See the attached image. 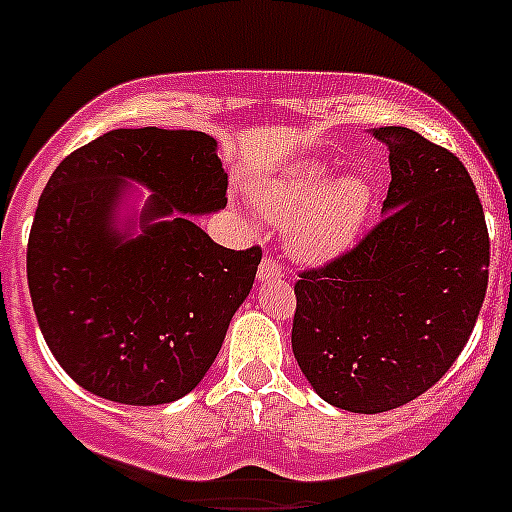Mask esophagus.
Segmentation results:
<instances>
[{
  "mask_svg": "<svg viewBox=\"0 0 512 512\" xmlns=\"http://www.w3.org/2000/svg\"><path fill=\"white\" fill-rule=\"evenodd\" d=\"M282 266H279L277 259H271V256H266L264 261H261L259 266V282L266 284V282H277V279H282Z\"/></svg>",
  "mask_w": 512,
  "mask_h": 512,
  "instance_id": "esophagus-1",
  "label": "esophagus"
}]
</instances>
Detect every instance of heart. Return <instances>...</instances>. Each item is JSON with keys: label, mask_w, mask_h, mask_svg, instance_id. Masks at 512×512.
I'll return each instance as SVG.
<instances>
[{"label": "heart", "mask_w": 512, "mask_h": 512, "mask_svg": "<svg viewBox=\"0 0 512 512\" xmlns=\"http://www.w3.org/2000/svg\"><path fill=\"white\" fill-rule=\"evenodd\" d=\"M274 223L289 225L287 246L297 261L328 264L354 246L372 210V189L361 176H333L318 161L292 166L256 194Z\"/></svg>", "instance_id": "1"}]
</instances>
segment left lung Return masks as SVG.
Wrapping results in <instances>:
<instances>
[{"label": "left lung", "mask_w": 512, "mask_h": 512, "mask_svg": "<svg viewBox=\"0 0 512 512\" xmlns=\"http://www.w3.org/2000/svg\"><path fill=\"white\" fill-rule=\"evenodd\" d=\"M392 182L382 220L323 269L302 271L292 351L333 408L384 413L415 400L467 346L487 292L490 235L472 176L408 128H377Z\"/></svg>", "instance_id": "left-lung-1"}]
</instances>
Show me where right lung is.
<instances>
[{"label":"right lung","mask_w":512,"mask_h":512,"mask_svg":"<svg viewBox=\"0 0 512 512\" xmlns=\"http://www.w3.org/2000/svg\"><path fill=\"white\" fill-rule=\"evenodd\" d=\"M128 181L152 192L120 224ZM217 140L120 128L66 156L40 194L27 287L63 372L120 405H164L202 382L243 305L261 248L230 251L194 223L223 210Z\"/></svg>","instance_id":"obj_1"}]
</instances>
